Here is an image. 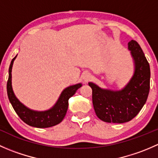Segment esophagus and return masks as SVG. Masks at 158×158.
<instances>
[{"label":"esophagus","mask_w":158,"mask_h":158,"mask_svg":"<svg viewBox=\"0 0 158 158\" xmlns=\"http://www.w3.org/2000/svg\"><path fill=\"white\" fill-rule=\"evenodd\" d=\"M92 79V76H91L89 73H85L83 76V80L85 81V82H88V81L90 80V79Z\"/></svg>","instance_id":"34e87169"}]
</instances>
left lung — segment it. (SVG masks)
<instances>
[{"label": "left lung", "mask_w": 158, "mask_h": 158, "mask_svg": "<svg viewBox=\"0 0 158 158\" xmlns=\"http://www.w3.org/2000/svg\"><path fill=\"white\" fill-rule=\"evenodd\" d=\"M135 63V72L129 82L118 91L101 89L89 82L92 89V103L99 119L109 123H125L139 113L145 104L150 90L151 70L147 59L135 40L128 43Z\"/></svg>", "instance_id": "1"}]
</instances>
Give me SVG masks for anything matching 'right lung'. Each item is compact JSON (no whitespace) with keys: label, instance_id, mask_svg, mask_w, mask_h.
I'll list each match as a JSON object with an SVG mask.
<instances>
[{"label":"right lung","instance_id":"right-lung-1","mask_svg":"<svg viewBox=\"0 0 158 158\" xmlns=\"http://www.w3.org/2000/svg\"><path fill=\"white\" fill-rule=\"evenodd\" d=\"M16 57L17 56L11 60L9 67L8 80L7 83V95L14 111L23 122L35 128H49L60 124L63 120L66 114L69 98H71L76 93V91L82 86V84H76L65 89L62 92L56 103L50 109L44 111H38L28 109L17 99L14 95L11 85V72L13 63Z\"/></svg>","mask_w":158,"mask_h":158}]
</instances>
